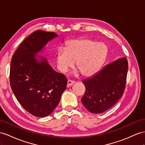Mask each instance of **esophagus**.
<instances>
[{"label": "esophagus", "mask_w": 145, "mask_h": 145, "mask_svg": "<svg viewBox=\"0 0 145 145\" xmlns=\"http://www.w3.org/2000/svg\"><path fill=\"white\" fill-rule=\"evenodd\" d=\"M75 83V81H72V80H68V81H67V86H72V85Z\"/></svg>", "instance_id": "34e87169"}]
</instances>
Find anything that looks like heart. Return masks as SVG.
<instances>
[{"label":"heart","instance_id":"obj_1","mask_svg":"<svg viewBox=\"0 0 145 145\" xmlns=\"http://www.w3.org/2000/svg\"><path fill=\"white\" fill-rule=\"evenodd\" d=\"M106 53L104 43L89 39L73 40L67 43L65 48L57 50V67L61 72H66L76 61V68L81 75L91 76L97 71Z\"/></svg>","mask_w":145,"mask_h":145}]
</instances>
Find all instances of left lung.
Masks as SVG:
<instances>
[{
  "label": "left lung",
  "mask_w": 145,
  "mask_h": 145,
  "mask_svg": "<svg viewBox=\"0 0 145 145\" xmlns=\"http://www.w3.org/2000/svg\"><path fill=\"white\" fill-rule=\"evenodd\" d=\"M127 70V58H120L83 80L86 91L81 102L85 108L91 113H101L116 104L124 94Z\"/></svg>",
  "instance_id": "8db88e82"
}]
</instances>
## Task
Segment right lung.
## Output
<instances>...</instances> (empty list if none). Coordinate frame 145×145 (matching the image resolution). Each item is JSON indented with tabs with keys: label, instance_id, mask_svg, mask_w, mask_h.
Here are the masks:
<instances>
[{
	"label": "right lung",
	"instance_id": "obj_1",
	"mask_svg": "<svg viewBox=\"0 0 145 145\" xmlns=\"http://www.w3.org/2000/svg\"><path fill=\"white\" fill-rule=\"evenodd\" d=\"M54 32L36 31L27 37L11 61L10 83L18 101L27 112L37 117L50 115L57 106L67 79L51 68L46 59L40 62L35 54L48 42L57 37Z\"/></svg>",
	"mask_w": 145,
	"mask_h": 145
}]
</instances>
